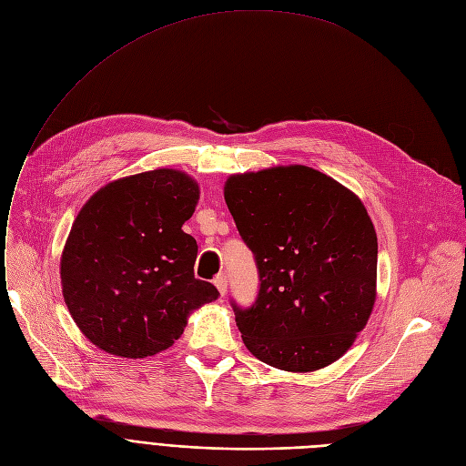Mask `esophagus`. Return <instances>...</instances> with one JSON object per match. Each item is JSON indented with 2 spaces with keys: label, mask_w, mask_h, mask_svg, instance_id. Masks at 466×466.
<instances>
[{
  "label": "esophagus",
  "mask_w": 466,
  "mask_h": 466,
  "mask_svg": "<svg viewBox=\"0 0 466 466\" xmlns=\"http://www.w3.org/2000/svg\"><path fill=\"white\" fill-rule=\"evenodd\" d=\"M212 283L217 285V289L220 291V295H222V297L228 293V276H226V274H218L217 278L212 279Z\"/></svg>",
  "instance_id": "1"
}]
</instances>
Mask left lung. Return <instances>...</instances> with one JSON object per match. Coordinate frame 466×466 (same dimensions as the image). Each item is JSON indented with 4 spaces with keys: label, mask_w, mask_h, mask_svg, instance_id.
<instances>
[{
    "label": "left lung",
    "mask_w": 466,
    "mask_h": 466,
    "mask_svg": "<svg viewBox=\"0 0 466 466\" xmlns=\"http://www.w3.org/2000/svg\"><path fill=\"white\" fill-rule=\"evenodd\" d=\"M224 198L261 281L252 308L233 304L246 349L283 371L330 366L377 299V233L364 203L300 164L231 175Z\"/></svg>",
    "instance_id": "obj_1"
}]
</instances>
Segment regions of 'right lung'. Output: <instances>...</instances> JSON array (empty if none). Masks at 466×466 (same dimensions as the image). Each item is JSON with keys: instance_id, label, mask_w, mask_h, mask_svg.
<instances>
[{"instance_id": "right-lung-1", "label": "right lung", "mask_w": 466, "mask_h": 466, "mask_svg": "<svg viewBox=\"0 0 466 466\" xmlns=\"http://www.w3.org/2000/svg\"><path fill=\"white\" fill-rule=\"evenodd\" d=\"M199 185L178 169L123 177L96 190L61 254L63 299L82 334L123 358H146L181 338L192 311L218 299L194 278L196 238L183 231Z\"/></svg>"}]
</instances>
